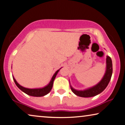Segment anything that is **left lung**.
I'll return each instance as SVG.
<instances>
[{
    "label": "left lung",
    "instance_id": "1",
    "mask_svg": "<svg viewBox=\"0 0 125 125\" xmlns=\"http://www.w3.org/2000/svg\"><path fill=\"white\" fill-rule=\"evenodd\" d=\"M107 69L106 72L101 81L97 84L94 87L89 89L85 90V91H76L72 87L71 89L75 94L81 97H92L93 96L97 95L98 94L103 92L108 85L109 81H110L111 76L112 74V62L111 57L109 56L107 57Z\"/></svg>",
    "mask_w": 125,
    "mask_h": 125
}]
</instances>
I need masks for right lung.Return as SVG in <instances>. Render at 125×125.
Instances as JSON below:
<instances>
[{
  "label": "right lung",
  "mask_w": 125,
  "mask_h": 125,
  "mask_svg": "<svg viewBox=\"0 0 125 125\" xmlns=\"http://www.w3.org/2000/svg\"><path fill=\"white\" fill-rule=\"evenodd\" d=\"M59 70L56 71V73H55L54 75H53L52 78L50 82V83L48 84L47 86H46L45 87L42 88H39V89H28V88L23 87L17 82L16 79H15L13 76V78L17 87L20 88L22 92H23L24 93L27 94L31 96H33V97H42V96L47 94L51 91L53 86V81H54L55 77H56V75L57 74V73L59 72Z\"/></svg>",
  "instance_id": "1"
}]
</instances>
